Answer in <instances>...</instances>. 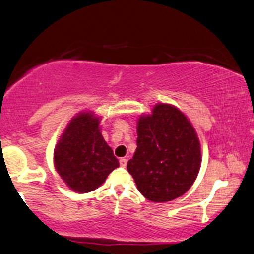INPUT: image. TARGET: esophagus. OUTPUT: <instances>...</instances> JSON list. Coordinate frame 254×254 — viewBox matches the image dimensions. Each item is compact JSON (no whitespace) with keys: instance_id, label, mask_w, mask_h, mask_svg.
Returning a JSON list of instances; mask_svg holds the SVG:
<instances>
[{"instance_id":"esophagus-1","label":"esophagus","mask_w":254,"mask_h":254,"mask_svg":"<svg viewBox=\"0 0 254 254\" xmlns=\"http://www.w3.org/2000/svg\"><path fill=\"white\" fill-rule=\"evenodd\" d=\"M119 165H120V167H126V165H127V159L120 158V159H119Z\"/></svg>"}]
</instances>
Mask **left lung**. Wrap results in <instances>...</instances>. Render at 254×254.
I'll use <instances>...</instances> for the list:
<instances>
[{
	"label": "left lung",
	"mask_w": 254,
	"mask_h": 254,
	"mask_svg": "<svg viewBox=\"0 0 254 254\" xmlns=\"http://www.w3.org/2000/svg\"><path fill=\"white\" fill-rule=\"evenodd\" d=\"M201 166V147L192 124L177 108L160 103L137 124V149L127 170L142 195L168 202L190 190Z\"/></svg>",
	"instance_id": "left-lung-1"
}]
</instances>
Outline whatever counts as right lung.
Instances as JSON below:
<instances>
[{
	"label": "right lung",
	"instance_id": "right-lung-1",
	"mask_svg": "<svg viewBox=\"0 0 254 254\" xmlns=\"http://www.w3.org/2000/svg\"><path fill=\"white\" fill-rule=\"evenodd\" d=\"M99 124L100 119L92 112H81L68 124L54 149L58 174L77 193L94 190L119 167Z\"/></svg>",
	"mask_w": 254,
	"mask_h": 254
}]
</instances>
